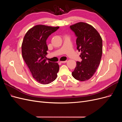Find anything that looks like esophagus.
Returning a JSON list of instances; mask_svg holds the SVG:
<instances>
[{
  "label": "esophagus",
  "mask_w": 122,
  "mask_h": 122,
  "mask_svg": "<svg viewBox=\"0 0 122 122\" xmlns=\"http://www.w3.org/2000/svg\"><path fill=\"white\" fill-rule=\"evenodd\" d=\"M67 62V60H66V61H60V62H61V63H66Z\"/></svg>",
  "instance_id": "1"
}]
</instances>
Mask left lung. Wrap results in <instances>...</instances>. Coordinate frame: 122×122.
I'll list each match as a JSON object with an SVG mask.
<instances>
[{
	"instance_id": "left-lung-1",
	"label": "left lung",
	"mask_w": 122,
	"mask_h": 122,
	"mask_svg": "<svg viewBox=\"0 0 122 122\" xmlns=\"http://www.w3.org/2000/svg\"><path fill=\"white\" fill-rule=\"evenodd\" d=\"M75 33L77 49L82 61L76 62L72 76L80 81L89 80L98 67L102 54V40L96 29L88 23L80 22L70 26Z\"/></svg>"
}]
</instances>
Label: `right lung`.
Segmentation results:
<instances>
[{
	"label": "right lung",
	"mask_w": 122,
	"mask_h": 122,
	"mask_svg": "<svg viewBox=\"0 0 122 122\" xmlns=\"http://www.w3.org/2000/svg\"><path fill=\"white\" fill-rule=\"evenodd\" d=\"M59 27L37 25L27 31L22 44L23 59L33 77L40 84L46 85L53 81L57 77L59 66L57 63L47 62L46 40Z\"/></svg>",
	"instance_id": "right-lung-1"
}]
</instances>
